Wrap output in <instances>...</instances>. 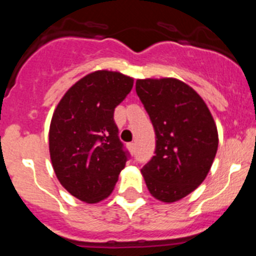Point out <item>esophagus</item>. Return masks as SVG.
Wrapping results in <instances>:
<instances>
[{
	"mask_svg": "<svg viewBox=\"0 0 256 256\" xmlns=\"http://www.w3.org/2000/svg\"><path fill=\"white\" fill-rule=\"evenodd\" d=\"M126 146H128V150L130 151V154H133V152H134V150H136V146H134V144H133V142H130V144H126Z\"/></svg>",
	"mask_w": 256,
	"mask_h": 256,
	"instance_id": "34e87169",
	"label": "esophagus"
}]
</instances>
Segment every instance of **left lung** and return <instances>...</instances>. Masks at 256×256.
Masks as SVG:
<instances>
[{"label":"left lung","mask_w":256,"mask_h":256,"mask_svg":"<svg viewBox=\"0 0 256 256\" xmlns=\"http://www.w3.org/2000/svg\"><path fill=\"white\" fill-rule=\"evenodd\" d=\"M136 92L156 134L155 155L141 173L154 198L174 202L206 178L218 150L216 122L200 94L180 79H137Z\"/></svg>","instance_id":"1"}]
</instances>
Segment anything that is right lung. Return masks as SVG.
<instances>
[{"mask_svg": "<svg viewBox=\"0 0 256 256\" xmlns=\"http://www.w3.org/2000/svg\"><path fill=\"white\" fill-rule=\"evenodd\" d=\"M133 78L97 70L62 96L48 132L51 162L70 195L96 204L114 190L128 154L118 137L114 110L130 94Z\"/></svg>", "mask_w": 256, "mask_h": 256, "instance_id": "1", "label": "right lung"}]
</instances>
